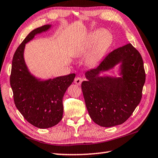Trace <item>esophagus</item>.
<instances>
[{
    "instance_id": "obj_1",
    "label": "esophagus",
    "mask_w": 158,
    "mask_h": 158,
    "mask_svg": "<svg viewBox=\"0 0 158 158\" xmlns=\"http://www.w3.org/2000/svg\"><path fill=\"white\" fill-rule=\"evenodd\" d=\"M82 81H83V79L81 78V77H76V78L75 79V83L78 85H81V83Z\"/></svg>"
}]
</instances>
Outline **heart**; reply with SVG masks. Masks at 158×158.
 Returning a JSON list of instances; mask_svg holds the SVG:
<instances>
[{"label":"heart","mask_w":158,"mask_h":158,"mask_svg":"<svg viewBox=\"0 0 158 158\" xmlns=\"http://www.w3.org/2000/svg\"><path fill=\"white\" fill-rule=\"evenodd\" d=\"M101 32L95 31L91 32L85 36L81 46L75 49L73 56L76 57L81 56L90 50L87 55L85 62L88 65L93 66L98 63L105 53L109 45V39L106 35H101Z\"/></svg>","instance_id":"obj_1"}]
</instances>
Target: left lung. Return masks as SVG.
I'll return each mask as SVG.
<instances>
[{"label":"left lung","instance_id":"left-lung-1","mask_svg":"<svg viewBox=\"0 0 158 158\" xmlns=\"http://www.w3.org/2000/svg\"><path fill=\"white\" fill-rule=\"evenodd\" d=\"M117 65L118 77L100 75ZM85 77L81 89L86 108L100 126L124 123L140 102L145 72L141 56L130 43L110 52L96 68L86 71Z\"/></svg>","mask_w":158,"mask_h":158}]
</instances>
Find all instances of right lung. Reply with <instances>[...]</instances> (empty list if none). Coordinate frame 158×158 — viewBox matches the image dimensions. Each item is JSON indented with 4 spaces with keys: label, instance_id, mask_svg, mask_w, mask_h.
Masks as SVG:
<instances>
[{
    "label": "right lung",
    "instance_id": "1",
    "mask_svg": "<svg viewBox=\"0 0 158 158\" xmlns=\"http://www.w3.org/2000/svg\"><path fill=\"white\" fill-rule=\"evenodd\" d=\"M52 26L45 25L29 33L14 53L10 77L17 109L30 123L42 129L54 126L62 119L63 96L75 77V74L71 73L43 79L31 73L26 64V44Z\"/></svg>",
    "mask_w": 158,
    "mask_h": 158
}]
</instances>
